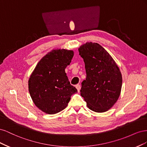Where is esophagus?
<instances>
[{
	"label": "esophagus",
	"mask_w": 147,
	"mask_h": 147,
	"mask_svg": "<svg viewBox=\"0 0 147 147\" xmlns=\"http://www.w3.org/2000/svg\"><path fill=\"white\" fill-rule=\"evenodd\" d=\"M75 87H76V88H77V90L78 92H79V91H80V88H81L80 85V84H77V85L75 86Z\"/></svg>",
	"instance_id": "1"
}]
</instances>
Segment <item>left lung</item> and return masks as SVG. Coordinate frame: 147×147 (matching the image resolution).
I'll return each mask as SVG.
<instances>
[{
	"mask_svg": "<svg viewBox=\"0 0 147 147\" xmlns=\"http://www.w3.org/2000/svg\"><path fill=\"white\" fill-rule=\"evenodd\" d=\"M86 73L82 83L81 96L88 107L105 112L113 106L121 94L122 75L113 57L99 44L86 42L78 48Z\"/></svg>",
	"mask_w": 147,
	"mask_h": 147,
	"instance_id": "left-lung-1",
	"label": "left lung"
}]
</instances>
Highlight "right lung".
<instances>
[{
	"label": "right lung",
	"mask_w": 147,
	"mask_h": 147,
	"mask_svg": "<svg viewBox=\"0 0 147 147\" xmlns=\"http://www.w3.org/2000/svg\"><path fill=\"white\" fill-rule=\"evenodd\" d=\"M73 50L55 49L40 59L28 81L29 94L36 107L47 114H55L67 106L77 92L65 72L74 56Z\"/></svg>",
	"instance_id": "1"
}]
</instances>
